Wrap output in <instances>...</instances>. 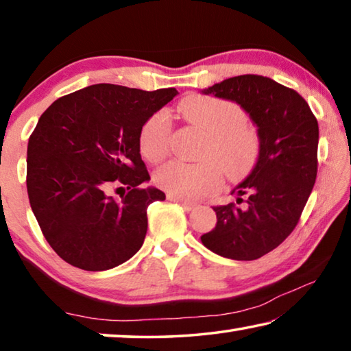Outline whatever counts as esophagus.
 I'll list each match as a JSON object with an SVG mask.
<instances>
[{"label":"esophagus","mask_w":351,"mask_h":351,"mask_svg":"<svg viewBox=\"0 0 351 351\" xmlns=\"http://www.w3.org/2000/svg\"><path fill=\"white\" fill-rule=\"evenodd\" d=\"M167 198H169L170 201H175V203H178L180 206H182V209H184V210H187V212L193 210L195 207H197V204H195V203H189V201L182 199V198H178V197H173V195H167Z\"/></svg>","instance_id":"34e87169"}]
</instances>
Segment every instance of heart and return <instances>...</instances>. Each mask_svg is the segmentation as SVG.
Segmentation results:
<instances>
[{
    "label": "heart",
    "instance_id": "b5f03b06",
    "mask_svg": "<svg viewBox=\"0 0 351 351\" xmlns=\"http://www.w3.org/2000/svg\"><path fill=\"white\" fill-rule=\"evenodd\" d=\"M178 112L206 132L198 162L170 161L154 173V182L169 195L199 199L217 192L223 173L229 181H241L258 162L261 142L255 128L246 123V112L230 100L192 94L178 104ZM139 152L145 161L156 164L170 150V122L156 111L142 123Z\"/></svg>",
    "mask_w": 351,
    "mask_h": 351
}]
</instances>
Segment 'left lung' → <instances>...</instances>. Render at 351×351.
Wrapping results in <instances>:
<instances>
[{"mask_svg":"<svg viewBox=\"0 0 351 351\" xmlns=\"http://www.w3.org/2000/svg\"><path fill=\"white\" fill-rule=\"evenodd\" d=\"M204 94L234 100L258 127L261 152L252 173L232 193L235 203L213 206L217 226L201 237L221 257L257 260L299 223L317 176L319 125L306 100L293 88L257 74L237 75Z\"/></svg>","mask_w":351,"mask_h":351,"instance_id":"1","label":"left lung"}]
</instances>
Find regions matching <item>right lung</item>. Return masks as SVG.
Listing matches in <instances>:
<instances>
[{"label": "right lung", "instance_id": "obj_1", "mask_svg": "<svg viewBox=\"0 0 351 351\" xmlns=\"http://www.w3.org/2000/svg\"><path fill=\"white\" fill-rule=\"evenodd\" d=\"M175 88L142 91L99 83L57 99L27 144V195L46 241L66 263L105 271L139 251L147 209L165 199L139 152V132ZM112 186L128 189L116 202Z\"/></svg>", "mask_w": 351, "mask_h": 351}]
</instances>
